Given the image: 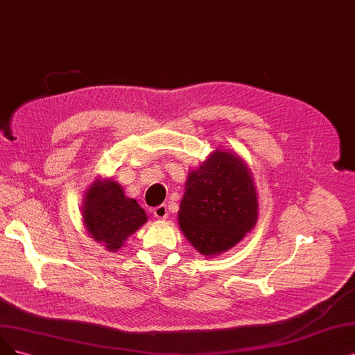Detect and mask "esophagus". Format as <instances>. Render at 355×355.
Wrapping results in <instances>:
<instances>
[{
    "instance_id": "obj_1",
    "label": "esophagus",
    "mask_w": 355,
    "mask_h": 355,
    "mask_svg": "<svg viewBox=\"0 0 355 355\" xmlns=\"http://www.w3.org/2000/svg\"><path fill=\"white\" fill-rule=\"evenodd\" d=\"M153 213H154V217H157V218H162V220L167 218V216H168V211H167V205H166V204L157 205L155 209L153 210Z\"/></svg>"
}]
</instances>
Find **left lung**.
<instances>
[{
	"mask_svg": "<svg viewBox=\"0 0 355 355\" xmlns=\"http://www.w3.org/2000/svg\"><path fill=\"white\" fill-rule=\"evenodd\" d=\"M259 200L248 166L234 153L216 150L188 175L178 222L193 248L217 255L254 227Z\"/></svg>",
	"mask_w": 355,
	"mask_h": 355,
	"instance_id": "obj_1",
	"label": "left lung"
}]
</instances>
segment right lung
I'll use <instances>...</instances> for the list:
<instances>
[{
  "instance_id": "obj_1",
  "label": "right lung",
  "mask_w": 355,
  "mask_h": 355,
  "mask_svg": "<svg viewBox=\"0 0 355 355\" xmlns=\"http://www.w3.org/2000/svg\"><path fill=\"white\" fill-rule=\"evenodd\" d=\"M82 217L88 234L112 252L121 248L126 238L148 220L141 205L110 179H96L88 188Z\"/></svg>"
}]
</instances>
